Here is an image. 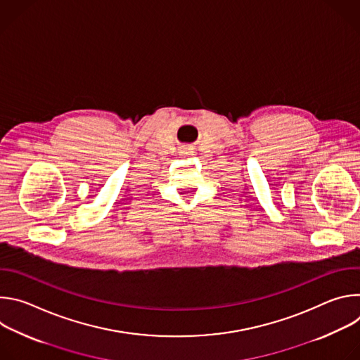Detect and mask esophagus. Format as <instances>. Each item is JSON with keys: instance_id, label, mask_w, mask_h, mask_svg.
Here are the masks:
<instances>
[{"instance_id": "esophagus-1", "label": "esophagus", "mask_w": 360, "mask_h": 360, "mask_svg": "<svg viewBox=\"0 0 360 360\" xmlns=\"http://www.w3.org/2000/svg\"><path fill=\"white\" fill-rule=\"evenodd\" d=\"M191 152H192V150H186L185 153H186V155H191Z\"/></svg>"}]
</instances>
